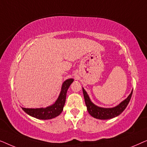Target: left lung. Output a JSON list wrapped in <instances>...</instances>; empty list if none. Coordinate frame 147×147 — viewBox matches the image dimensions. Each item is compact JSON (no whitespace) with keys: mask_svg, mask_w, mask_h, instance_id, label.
Wrapping results in <instances>:
<instances>
[{"mask_svg":"<svg viewBox=\"0 0 147 147\" xmlns=\"http://www.w3.org/2000/svg\"><path fill=\"white\" fill-rule=\"evenodd\" d=\"M82 90H83L86 105L87 106V110L88 112H89V114L92 116H93L94 118L101 120L111 119V118L116 117V116L120 115L125 110L126 106H128L130 98H131L132 92H133V90H132L131 93L130 94V95L125 100H123L121 103L118 104V106H116L114 108H106L99 107V106H96L92 103L90 99L89 96L88 95L87 92H86V90L83 88H82Z\"/></svg>","mask_w":147,"mask_h":147,"instance_id":"1","label":"left lung"}]
</instances>
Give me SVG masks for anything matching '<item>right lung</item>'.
<instances>
[{"mask_svg": "<svg viewBox=\"0 0 147 147\" xmlns=\"http://www.w3.org/2000/svg\"><path fill=\"white\" fill-rule=\"evenodd\" d=\"M74 82V79H68L65 80L62 84L61 92H60L57 100L53 105L48 106L47 108H22L24 111L27 114L37 119L48 120L57 117L63 111V106L65 103L66 94L68 88Z\"/></svg>", "mask_w": 147, "mask_h": 147, "instance_id": "1", "label": "right lung"}]
</instances>
